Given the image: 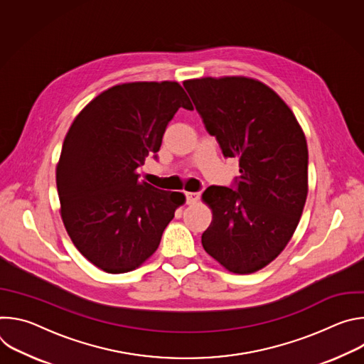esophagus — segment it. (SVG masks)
<instances>
[{
	"mask_svg": "<svg viewBox=\"0 0 364 364\" xmlns=\"http://www.w3.org/2000/svg\"><path fill=\"white\" fill-rule=\"evenodd\" d=\"M200 198V193H186V201L187 204H194Z\"/></svg>",
	"mask_w": 364,
	"mask_h": 364,
	"instance_id": "34e87169",
	"label": "esophagus"
}]
</instances>
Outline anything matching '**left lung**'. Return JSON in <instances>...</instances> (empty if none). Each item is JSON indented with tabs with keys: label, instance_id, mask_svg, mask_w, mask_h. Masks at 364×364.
Segmentation results:
<instances>
[{
	"label": "left lung",
	"instance_id": "1",
	"mask_svg": "<svg viewBox=\"0 0 364 364\" xmlns=\"http://www.w3.org/2000/svg\"><path fill=\"white\" fill-rule=\"evenodd\" d=\"M183 85L225 157L239 160L232 188L212 186L203 193L213 213L203 247L233 274L256 272L284 250L302 215L305 135L287 103L262 82L226 76Z\"/></svg>",
	"mask_w": 364,
	"mask_h": 364
}]
</instances>
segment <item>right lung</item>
<instances>
[{"label":"right lung","mask_w":364,"mask_h":364,"mask_svg":"<svg viewBox=\"0 0 364 364\" xmlns=\"http://www.w3.org/2000/svg\"><path fill=\"white\" fill-rule=\"evenodd\" d=\"M193 109L177 82H132L97 95L66 134L56 168L60 215L77 250L108 274L129 272L157 250L186 197L139 181L168 122Z\"/></svg>","instance_id":"add662e5"}]
</instances>
